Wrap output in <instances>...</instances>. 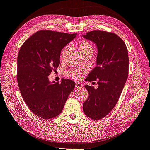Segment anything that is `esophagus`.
<instances>
[{"label": "esophagus", "mask_w": 150, "mask_h": 150, "mask_svg": "<svg viewBox=\"0 0 150 150\" xmlns=\"http://www.w3.org/2000/svg\"><path fill=\"white\" fill-rule=\"evenodd\" d=\"M82 86L81 83H78V82L76 83V88H81Z\"/></svg>", "instance_id": "obj_1"}]
</instances>
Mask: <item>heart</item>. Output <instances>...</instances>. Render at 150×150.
Wrapping results in <instances>:
<instances>
[{
    "mask_svg": "<svg viewBox=\"0 0 150 150\" xmlns=\"http://www.w3.org/2000/svg\"><path fill=\"white\" fill-rule=\"evenodd\" d=\"M77 47L78 49V51L80 53V54H84L86 53H91L93 54L94 51V47L92 45L91 43H89L87 41H80L77 43ZM68 46H65L63 47V49L62 50L60 53V59H63L64 58V56L66 54V52H68ZM84 72H82L79 70H71L66 73V75L68 77L75 80H79L81 78Z\"/></svg>",
    "mask_w": 150,
    "mask_h": 150,
    "instance_id": "b5f03b06",
    "label": "heart"
}]
</instances>
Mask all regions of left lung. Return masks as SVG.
Wrapping results in <instances>:
<instances>
[{
  "mask_svg": "<svg viewBox=\"0 0 150 150\" xmlns=\"http://www.w3.org/2000/svg\"><path fill=\"white\" fill-rule=\"evenodd\" d=\"M83 38L97 47L96 66L88 74L86 80H97L98 84L96 89L84 86L89 95L83 104V110L90 119L98 120L109 114L119 100L128 77V52L123 40L114 33L92 31Z\"/></svg>",
  "mask_w": 150,
  "mask_h": 150,
  "instance_id": "1",
  "label": "left lung"
}]
</instances>
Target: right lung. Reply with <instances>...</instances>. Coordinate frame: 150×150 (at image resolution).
<instances>
[{
    "label": "right lung",
    "mask_w": 150,
    "mask_h": 150,
    "mask_svg": "<svg viewBox=\"0 0 150 150\" xmlns=\"http://www.w3.org/2000/svg\"><path fill=\"white\" fill-rule=\"evenodd\" d=\"M76 33L39 31L25 41L17 57V82L20 93L29 109L42 119L61 113L75 87L72 80L50 82L48 76L59 65L63 47Z\"/></svg>",
    "instance_id": "add662e5"
}]
</instances>
